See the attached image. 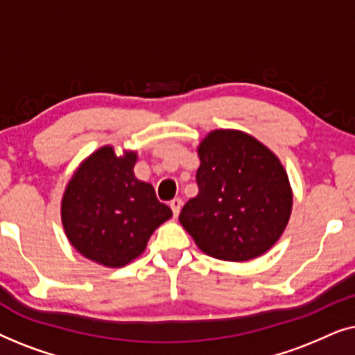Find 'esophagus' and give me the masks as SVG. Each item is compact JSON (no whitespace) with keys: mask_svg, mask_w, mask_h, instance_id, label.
I'll return each instance as SVG.
<instances>
[{"mask_svg":"<svg viewBox=\"0 0 355 355\" xmlns=\"http://www.w3.org/2000/svg\"><path fill=\"white\" fill-rule=\"evenodd\" d=\"M169 207H171L173 215L178 216L179 211H181V208H182V200H181V198H178V197L173 198V200L169 202Z\"/></svg>","mask_w":355,"mask_h":355,"instance_id":"34e87169","label":"esophagus"}]
</instances>
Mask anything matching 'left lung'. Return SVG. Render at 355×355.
I'll list each match as a JSON object with an SVG mask.
<instances>
[{
	"label": "left lung",
	"instance_id": "left-lung-1",
	"mask_svg": "<svg viewBox=\"0 0 355 355\" xmlns=\"http://www.w3.org/2000/svg\"><path fill=\"white\" fill-rule=\"evenodd\" d=\"M198 193L179 221L207 255L247 261L270 250L288 225L293 191L278 157L241 130H213L198 145Z\"/></svg>",
	"mask_w": 355,
	"mask_h": 355
}]
</instances>
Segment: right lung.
Returning <instances> with one entry per match:
<instances>
[{"label": "right lung", "mask_w": 355, "mask_h": 355, "mask_svg": "<svg viewBox=\"0 0 355 355\" xmlns=\"http://www.w3.org/2000/svg\"><path fill=\"white\" fill-rule=\"evenodd\" d=\"M135 162V152L116 157L113 147H101L77 168L62 196L61 220L72 247L110 268L137 259L173 216L152 184L134 176Z\"/></svg>", "instance_id": "right-lung-1"}]
</instances>
